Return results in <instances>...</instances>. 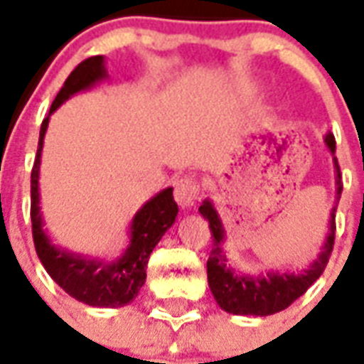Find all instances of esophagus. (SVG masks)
I'll list each match as a JSON object with an SVG mask.
<instances>
[{
  "mask_svg": "<svg viewBox=\"0 0 364 364\" xmlns=\"http://www.w3.org/2000/svg\"><path fill=\"white\" fill-rule=\"evenodd\" d=\"M176 202L181 208H191L200 194V185L193 177H183L176 185Z\"/></svg>",
  "mask_w": 364,
  "mask_h": 364,
  "instance_id": "esophagus-1",
  "label": "esophagus"
}]
</instances>
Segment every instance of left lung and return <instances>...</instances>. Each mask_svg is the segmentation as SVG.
<instances>
[{"label": "left lung", "instance_id": "8db88e82", "mask_svg": "<svg viewBox=\"0 0 364 364\" xmlns=\"http://www.w3.org/2000/svg\"><path fill=\"white\" fill-rule=\"evenodd\" d=\"M323 141L333 154L334 185H336V202H338L340 194H342V176H340L338 160L334 156L336 141L331 132L325 134ZM336 205L338 204H334L331 217H328V234L323 242L321 251L306 270H268L264 274H245L228 262L225 249H223L227 230L223 227V219L215 204L210 198H205L198 211L210 223L211 238H213V247H211L210 259H208V283H210L213 299L221 306V310L228 311L232 316L264 317L285 310L299 296H302L311 283L319 279L327 266L328 257L333 253Z\"/></svg>", "mask_w": 364, "mask_h": 364}]
</instances>
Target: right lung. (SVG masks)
Returning a JSON list of instances; mask_svg holds the SVG:
<instances>
[{
	"label": "right lung",
	"mask_w": 364,
	"mask_h": 364,
	"mask_svg": "<svg viewBox=\"0 0 364 364\" xmlns=\"http://www.w3.org/2000/svg\"><path fill=\"white\" fill-rule=\"evenodd\" d=\"M104 56H92L77 65L65 79L64 87L56 94L47 119L39 132V145L33 170H31V232L36 243L37 257L48 272V276L82 304L96 308H121L136 299L147 277L149 255L162 240L166 230L176 223L177 204L173 200V188L168 187L156 193L151 200L136 211L128 228V245L113 260L73 253L70 249L50 240L45 230L39 198V168H41L43 141L48 128V119L65 100L73 94L88 90L96 82L107 79Z\"/></svg>",
	"instance_id": "1"
}]
</instances>
